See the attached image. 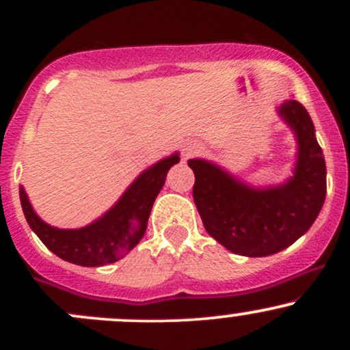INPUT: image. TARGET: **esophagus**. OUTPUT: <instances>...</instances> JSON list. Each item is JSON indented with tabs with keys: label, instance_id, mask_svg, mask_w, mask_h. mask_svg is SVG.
<instances>
[{
	"label": "esophagus",
	"instance_id": "34e87169",
	"mask_svg": "<svg viewBox=\"0 0 350 350\" xmlns=\"http://www.w3.org/2000/svg\"><path fill=\"white\" fill-rule=\"evenodd\" d=\"M200 146H198V144H187V146L183 148V156L184 158H191L192 154H196V152H199Z\"/></svg>",
	"mask_w": 350,
	"mask_h": 350
}]
</instances>
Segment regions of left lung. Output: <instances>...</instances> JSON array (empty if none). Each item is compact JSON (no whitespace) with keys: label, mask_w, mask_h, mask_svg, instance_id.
<instances>
[{"label":"left lung","mask_w":350,"mask_h":350,"mask_svg":"<svg viewBox=\"0 0 350 350\" xmlns=\"http://www.w3.org/2000/svg\"><path fill=\"white\" fill-rule=\"evenodd\" d=\"M278 113L298 139V163L288 183L253 189L214 164L189 159L204 227L237 255L267 256L288 248L309 230L326 199V163L311 116L298 100L281 103Z\"/></svg>","instance_id":"obj_1"}]
</instances>
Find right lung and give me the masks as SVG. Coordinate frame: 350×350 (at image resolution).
Returning <instances> with one entry per match:
<instances>
[{
	"instance_id": "add662e5",
	"label": "right lung",
	"mask_w": 350,
	"mask_h": 350,
	"mask_svg": "<svg viewBox=\"0 0 350 350\" xmlns=\"http://www.w3.org/2000/svg\"><path fill=\"white\" fill-rule=\"evenodd\" d=\"M178 161L179 156L172 154L144 171L116 206L83 228L62 230L47 226L33 211L24 187H19L24 217L41 242L59 258L80 267L115 263L143 239L154 199L164 186L167 171Z\"/></svg>"
}]
</instances>
